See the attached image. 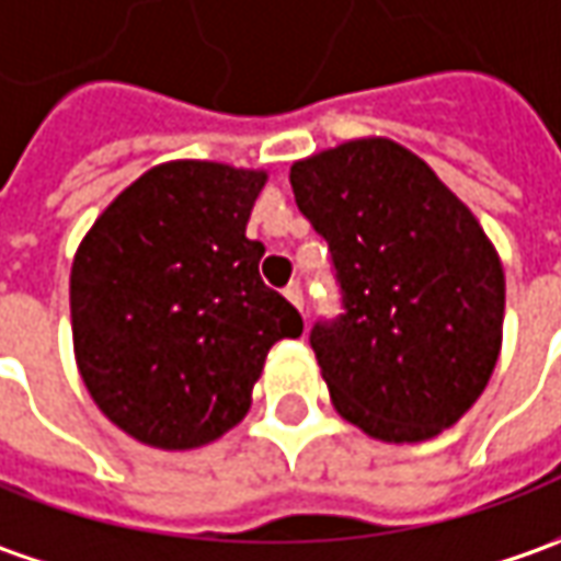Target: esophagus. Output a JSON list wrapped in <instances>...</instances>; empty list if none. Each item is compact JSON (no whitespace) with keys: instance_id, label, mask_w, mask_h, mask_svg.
I'll use <instances>...</instances> for the list:
<instances>
[{"instance_id":"obj_1","label":"esophagus","mask_w":561,"mask_h":561,"mask_svg":"<svg viewBox=\"0 0 561 561\" xmlns=\"http://www.w3.org/2000/svg\"><path fill=\"white\" fill-rule=\"evenodd\" d=\"M285 298L291 300V304H295V307H298L300 313H304V291H300V285H298V282H291V285H288V288H285Z\"/></svg>"}]
</instances>
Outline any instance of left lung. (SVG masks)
Segmentation results:
<instances>
[{"label": "left lung", "instance_id": "left-lung-1", "mask_svg": "<svg viewBox=\"0 0 561 561\" xmlns=\"http://www.w3.org/2000/svg\"><path fill=\"white\" fill-rule=\"evenodd\" d=\"M298 210L329 244L341 313L310 329L329 394L378 440H425L481 397L506 279L472 210L388 139L291 167Z\"/></svg>", "mask_w": 561, "mask_h": 561}]
</instances>
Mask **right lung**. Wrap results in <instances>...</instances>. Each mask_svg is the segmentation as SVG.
I'll use <instances>...</instances> for the list:
<instances>
[{
    "label": "right lung",
    "instance_id": "right-lung-1",
    "mask_svg": "<svg viewBox=\"0 0 561 561\" xmlns=\"http://www.w3.org/2000/svg\"><path fill=\"white\" fill-rule=\"evenodd\" d=\"M266 173L207 161L148 170L70 266L77 366L99 410L164 450L217 440L251 407L263 359L304 332L244 236Z\"/></svg>",
    "mask_w": 561,
    "mask_h": 561
}]
</instances>
